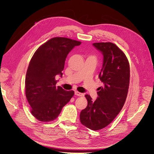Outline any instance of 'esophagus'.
<instances>
[{"mask_svg": "<svg viewBox=\"0 0 154 154\" xmlns=\"http://www.w3.org/2000/svg\"><path fill=\"white\" fill-rule=\"evenodd\" d=\"M75 95H77V96H83V93H80V92H79V91H75Z\"/></svg>", "mask_w": 154, "mask_h": 154, "instance_id": "esophagus-1", "label": "esophagus"}]
</instances>
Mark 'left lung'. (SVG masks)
Segmentation results:
<instances>
[{
	"instance_id": "8db88e82",
	"label": "left lung",
	"mask_w": 154,
	"mask_h": 154,
	"mask_svg": "<svg viewBox=\"0 0 154 154\" xmlns=\"http://www.w3.org/2000/svg\"><path fill=\"white\" fill-rule=\"evenodd\" d=\"M93 46L103 55L99 77L103 83L95 101L88 94L87 106L80 115L81 123L93 130L110 124L119 113L125 102L130 82V66L124 53L112 42H96Z\"/></svg>"
}]
</instances>
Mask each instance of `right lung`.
Instances as JSON below:
<instances>
[{"mask_svg": "<svg viewBox=\"0 0 154 154\" xmlns=\"http://www.w3.org/2000/svg\"><path fill=\"white\" fill-rule=\"evenodd\" d=\"M81 42L67 38L55 37L41 45L33 55L27 69L26 96L32 107V114L39 121L55 119L63 107L74 94L56 86L55 76L62 77L68 54Z\"/></svg>", "mask_w": 154, "mask_h": 154, "instance_id": "1", "label": "right lung"}]
</instances>
